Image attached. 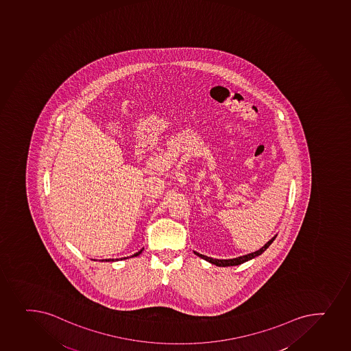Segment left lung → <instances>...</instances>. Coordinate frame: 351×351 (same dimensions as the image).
Listing matches in <instances>:
<instances>
[{"mask_svg": "<svg viewBox=\"0 0 351 351\" xmlns=\"http://www.w3.org/2000/svg\"><path fill=\"white\" fill-rule=\"evenodd\" d=\"M275 238H276V236L273 237V238H271L263 247L260 248L258 251L253 252V253H250V254L243 255V256H238V258H229V260H218V258H209V256H206V255L199 254L197 252H194V253H195L197 256H199V258H204L206 261L210 262L213 265H216V266L218 267L238 266V265H241V263H244V262L248 261V260H252V258H256L258 255H261L263 252L266 251L267 248L269 247L271 243L275 240Z\"/></svg>", "mask_w": 351, "mask_h": 351, "instance_id": "8db88e82", "label": "left lung"}]
</instances>
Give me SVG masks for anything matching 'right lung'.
Masks as SVG:
<instances>
[{
    "mask_svg": "<svg viewBox=\"0 0 351 351\" xmlns=\"http://www.w3.org/2000/svg\"><path fill=\"white\" fill-rule=\"evenodd\" d=\"M144 248H142V250H141V251H138L137 252V253H135V254L134 255H132V258H133V256H137V255H140L141 253H142V251H143ZM123 258V260H125V258H128V256H127V258ZM121 258V260H122ZM117 260H119V258H105V260H101V261H117Z\"/></svg>",
    "mask_w": 351,
    "mask_h": 351,
    "instance_id": "1",
    "label": "right lung"
}]
</instances>
